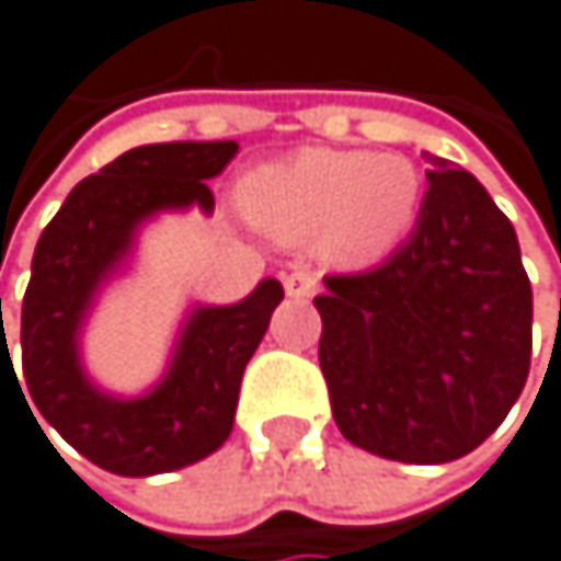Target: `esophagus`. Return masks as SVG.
I'll list each match as a JSON object with an SVG mask.
<instances>
[{
    "label": "esophagus",
    "mask_w": 561,
    "mask_h": 561,
    "mask_svg": "<svg viewBox=\"0 0 561 561\" xmlns=\"http://www.w3.org/2000/svg\"><path fill=\"white\" fill-rule=\"evenodd\" d=\"M283 286H286L289 299H309L316 293V275L309 268H296L283 278Z\"/></svg>",
    "instance_id": "esophagus-1"
}]
</instances>
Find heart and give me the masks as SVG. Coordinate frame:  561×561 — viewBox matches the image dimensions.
Here are the masks:
<instances>
[{"label": "heart", "mask_w": 561, "mask_h": 561, "mask_svg": "<svg viewBox=\"0 0 561 561\" xmlns=\"http://www.w3.org/2000/svg\"><path fill=\"white\" fill-rule=\"evenodd\" d=\"M236 203L278 242L319 239L339 265H375L414 229L424 180L401 153L309 147L242 173Z\"/></svg>", "instance_id": "heart-1"}]
</instances>
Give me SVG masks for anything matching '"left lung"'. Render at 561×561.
Returning a JSON list of instances; mask_svg holds the SVG:
<instances>
[{"label":"left lung","instance_id":"left-lung-1","mask_svg":"<svg viewBox=\"0 0 561 561\" xmlns=\"http://www.w3.org/2000/svg\"><path fill=\"white\" fill-rule=\"evenodd\" d=\"M424 157L411 239L371 272L329 275L316 296L332 417L345 440L398 463L477 450L519 401L533 355L513 222L473 173Z\"/></svg>","mask_w":561,"mask_h":561}]
</instances>
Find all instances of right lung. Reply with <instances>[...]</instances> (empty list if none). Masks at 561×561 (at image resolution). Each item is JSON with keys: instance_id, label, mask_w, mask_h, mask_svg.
<instances>
[{"instance_id": "1", "label": "right lung", "mask_w": 561, "mask_h": 561, "mask_svg": "<svg viewBox=\"0 0 561 561\" xmlns=\"http://www.w3.org/2000/svg\"><path fill=\"white\" fill-rule=\"evenodd\" d=\"M236 150V140L134 147L81 180L38 236L22 299V375L42 417L107 473L183 470L232 434L242 371L286 296L278 278H262L229 306L190 302L163 375L140 394L101 388L81 345L104 289L134 268L140 232L163 213L209 216L206 180L219 176ZM2 362L12 368L5 345L0 368Z\"/></svg>"}]
</instances>
